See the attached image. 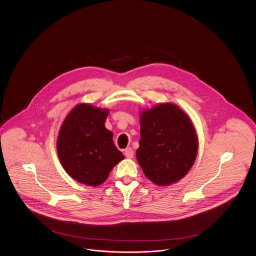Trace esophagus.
I'll return each instance as SVG.
<instances>
[{
	"mask_svg": "<svg viewBox=\"0 0 256 256\" xmlns=\"http://www.w3.org/2000/svg\"><path fill=\"white\" fill-rule=\"evenodd\" d=\"M124 155H126V158L132 159L133 157V155H134V152H133L132 148H126L124 150Z\"/></svg>",
	"mask_w": 256,
	"mask_h": 256,
	"instance_id": "1",
	"label": "esophagus"
}]
</instances>
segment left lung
<instances>
[{
    "mask_svg": "<svg viewBox=\"0 0 256 256\" xmlns=\"http://www.w3.org/2000/svg\"><path fill=\"white\" fill-rule=\"evenodd\" d=\"M141 139L136 158L154 184L182 179L194 163L198 141L188 116L174 104H160L141 114Z\"/></svg>",
    "mask_w": 256,
    "mask_h": 256,
    "instance_id": "obj_1",
    "label": "left lung"
}]
</instances>
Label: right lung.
Returning <instances> with one entry per match:
<instances>
[{
  "instance_id": "1",
  "label": "right lung",
  "mask_w": 256,
  "mask_h": 256,
  "mask_svg": "<svg viewBox=\"0 0 256 256\" xmlns=\"http://www.w3.org/2000/svg\"><path fill=\"white\" fill-rule=\"evenodd\" d=\"M108 110L88 104L75 106L64 119L57 140V152L68 174L79 183L99 186L124 155L106 128Z\"/></svg>"
}]
</instances>
